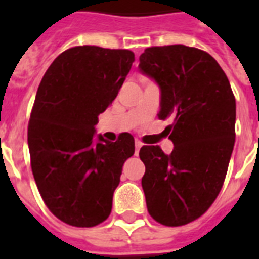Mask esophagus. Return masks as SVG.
<instances>
[{"mask_svg":"<svg viewBox=\"0 0 259 259\" xmlns=\"http://www.w3.org/2000/svg\"><path fill=\"white\" fill-rule=\"evenodd\" d=\"M142 146V142L141 141H136V154L140 152V149H141Z\"/></svg>","mask_w":259,"mask_h":259,"instance_id":"34e87169","label":"esophagus"}]
</instances>
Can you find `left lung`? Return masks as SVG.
Masks as SVG:
<instances>
[{"label":"left lung","instance_id":"1","mask_svg":"<svg viewBox=\"0 0 259 259\" xmlns=\"http://www.w3.org/2000/svg\"><path fill=\"white\" fill-rule=\"evenodd\" d=\"M138 68L157 83V115L173 119L175 145L170 154L153 145L140 150L146 207L161 225H187L221 192L235 142V98L217 60L197 48L150 47Z\"/></svg>","mask_w":259,"mask_h":259}]
</instances>
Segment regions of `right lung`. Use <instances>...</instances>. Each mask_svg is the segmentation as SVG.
<instances>
[{
  "instance_id": "add662e5",
  "label": "right lung",
  "mask_w": 259,
  "mask_h": 259,
  "mask_svg": "<svg viewBox=\"0 0 259 259\" xmlns=\"http://www.w3.org/2000/svg\"><path fill=\"white\" fill-rule=\"evenodd\" d=\"M134 62L127 50L74 47L55 59L38 86L28 126L30 165L50 211L67 225L109 218L134 138L95 137L98 115L117 98Z\"/></svg>"
}]
</instances>
